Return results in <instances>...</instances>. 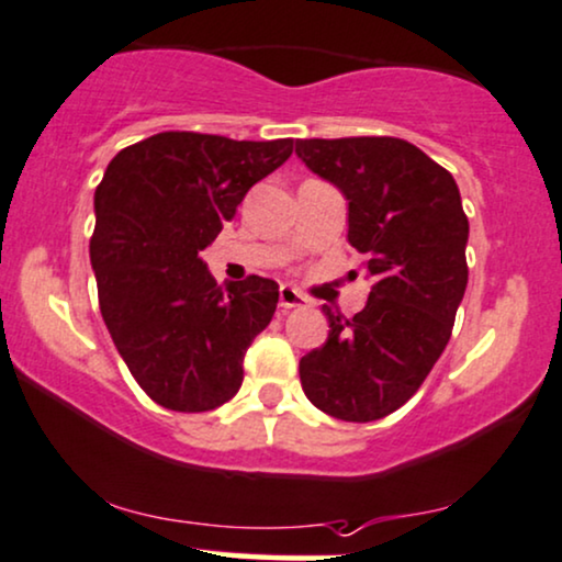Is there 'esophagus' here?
Returning <instances> with one entry per match:
<instances>
[{
	"label": "esophagus",
	"instance_id": "34e87169",
	"mask_svg": "<svg viewBox=\"0 0 562 562\" xmlns=\"http://www.w3.org/2000/svg\"><path fill=\"white\" fill-rule=\"evenodd\" d=\"M308 299L301 293V290H295L293 285H282L280 288V308L282 311H290V308H306L308 306Z\"/></svg>",
	"mask_w": 562,
	"mask_h": 562
}]
</instances>
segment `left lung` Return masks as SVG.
Masks as SVG:
<instances>
[{"label": "left lung", "mask_w": 562, "mask_h": 562, "mask_svg": "<svg viewBox=\"0 0 562 562\" xmlns=\"http://www.w3.org/2000/svg\"><path fill=\"white\" fill-rule=\"evenodd\" d=\"M295 154L348 199V243L374 277L353 319L324 306L329 337L301 358L303 392L342 422H376L411 401L448 346L469 282V216L452 175L403 138H303Z\"/></svg>", "instance_id": "obj_1"}]
</instances>
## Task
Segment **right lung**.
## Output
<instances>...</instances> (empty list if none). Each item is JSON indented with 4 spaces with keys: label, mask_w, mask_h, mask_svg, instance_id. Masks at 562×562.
I'll use <instances>...</instances> for the list:
<instances>
[{
    "label": "right lung",
    "mask_w": 562,
    "mask_h": 562,
    "mask_svg": "<svg viewBox=\"0 0 562 562\" xmlns=\"http://www.w3.org/2000/svg\"><path fill=\"white\" fill-rule=\"evenodd\" d=\"M293 138L233 140L170 131L123 148L101 178L91 267L114 348L161 408L201 414L243 382V356L272 322L267 277L216 285L201 251Z\"/></svg>",
    "instance_id": "1"
}]
</instances>
